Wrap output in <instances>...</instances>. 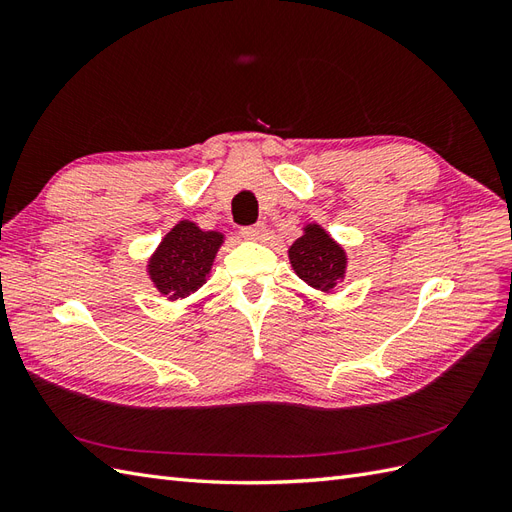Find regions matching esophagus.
<instances>
[{
    "label": "esophagus",
    "mask_w": 512,
    "mask_h": 512,
    "mask_svg": "<svg viewBox=\"0 0 512 512\" xmlns=\"http://www.w3.org/2000/svg\"><path fill=\"white\" fill-rule=\"evenodd\" d=\"M265 230H267V226L262 224V222H258V224H252V226H243V228H241V235H243L245 239L260 241L262 237H265Z\"/></svg>",
    "instance_id": "1"
}]
</instances>
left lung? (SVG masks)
<instances>
[{"instance_id": "8db88e82", "label": "left lung", "mask_w": 512, "mask_h": 512, "mask_svg": "<svg viewBox=\"0 0 512 512\" xmlns=\"http://www.w3.org/2000/svg\"><path fill=\"white\" fill-rule=\"evenodd\" d=\"M290 262L301 280L320 290H331L346 269L344 250L320 226H307L305 235L292 243Z\"/></svg>"}]
</instances>
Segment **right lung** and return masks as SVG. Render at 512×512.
Masks as SVG:
<instances>
[{
  "label": "right lung",
  "mask_w": 512,
  "mask_h": 512,
  "mask_svg": "<svg viewBox=\"0 0 512 512\" xmlns=\"http://www.w3.org/2000/svg\"><path fill=\"white\" fill-rule=\"evenodd\" d=\"M220 245V232H205L192 222L177 224L149 260L151 280L170 299L188 297L203 286Z\"/></svg>",
  "instance_id": "obj_1"
}]
</instances>
